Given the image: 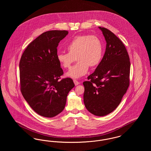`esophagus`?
<instances>
[{"instance_id":"obj_1","label":"esophagus","mask_w":151,"mask_h":151,"mask_svg":"<svg viewBox=\"0 0 151 151\" xmlns=\"http://www.w3.org/2000/svg\"><path fill=\"white\" fill-rule=\"evenodd\" d=\"M73 82H74V84H75V86H78V85H79V84H80V82H79L78 80H75V79L73 80Z\"/></svg>"}]
</instances>
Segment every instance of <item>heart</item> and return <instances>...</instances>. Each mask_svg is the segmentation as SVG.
Masks as SVG:
<instances>
[{
  "label": "heart",
  "mask_w": 151,
  "mask_h": 151,
  "mask_svg": "<svg viewBox=\"0 0 151 151\" xmlns=\"http://www.w3.org/2000/svg\"><path fill=\"white\" fill-rule=\"evenodd\" d=\"M68 52H60L58 61L65 68H69L78 60V63L67 73V76L78 79L88 72L89 67L93 68L100 63L103 55V45L97 36L83 35L75 36L67 46Z\"/></svg>",
  "instance_id": "heart-1"
}]
</instances>
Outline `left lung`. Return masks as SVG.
<instances>
[{
    "label": "left lung",
    "mask_w": 151,
    "mask_h": 151,
    "mask_svg": "<svg viewBox=\"0 0 151 151\" xmlns=\"http://www.w3.org/2000/svg\"><path fill=\"white\" fill-rule=\"evenodd\" d=\"M106 42V50L94 72L84 81V102L96 116H105L119 105L129 88L130 61L124 44L109 29L99 27Z\"/></svg>",
    "instance_id": "obj_1"
}]
</instances>
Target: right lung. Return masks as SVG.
Returning a JSON list of instances; mask_svg holds the SVG:
<instances>
[{"label": "right lung", "instance_id": "obj_1", "mask_svg": "<svg viewBox=\"0 0 151 151\" xmlns=\"http://www.w3.org/2000/svg\"><path fill=\"white\" fill-rule=\"evenodd\" d=\"M67 30L44 32L29 43L19 64L20 90L38 114L54 117L65 109L67 96L75 86L72 79H60L63 71L57 59L59 42Z\"/></svg>", "mask_w": 151, "mask_h": 151}]
</instances>
